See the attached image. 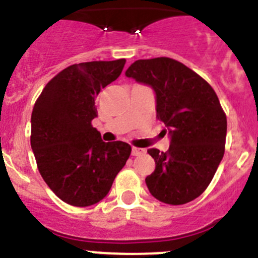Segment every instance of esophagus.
<instances>
[{
  "mask_svg": "<svg viewBox=\"0 0 258 258\" xmlns=\"http://www.w3.org/2000/svg\"><path fill=\"white\" fill-rule=\"evenodd\" d=\"M145 154V149H140V148H132V155L134 156H140Z\"/></svg>",
  "mask_w": 258,
  "mask_h": 258,
  "instance_id": "34e87169",
  "label": "esophagus"
}]
</instances>
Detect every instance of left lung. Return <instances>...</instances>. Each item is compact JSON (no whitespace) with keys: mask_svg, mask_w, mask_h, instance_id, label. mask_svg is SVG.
<instances>
[{"mask_svg":"<svg viewBox=\"0 0 258 258\" xmlns=\"http://www.w3.org/2000/svg\"><path fill=\"white\" fill-rule=\"evenodd\" d=\"M127 78L150 85L156 117L169 128L170 146L149 149L155 170L145 179L150 194L169 205H183L208 188L223 159L227 115L210 84L186 64L168 57L137 59Z\"/></svg>","mask_w":258,"mask_h":258,"instance_id":"8db88e82","label":"left lung"}]
</instances>
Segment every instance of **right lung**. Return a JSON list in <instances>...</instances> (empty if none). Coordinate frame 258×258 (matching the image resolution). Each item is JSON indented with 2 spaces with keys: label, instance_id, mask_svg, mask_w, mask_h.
Here are the masks:
<instances>
[{
  "label": "right lung",
  "instance_id": "right-lung-1",
  "mask_svg": "<svg viewBox=\"0 0 258 258\" xmlns=\"http://www.w3.org/2000/svg\"><path fill=\"white\" fill-rule=\"evenodd\" d=\"M124 63L121 58L71 64L45 85L33 108L30 144L38 170L69 205L85 208L104 199L130 158L128 144L104 143L91 124L96 96Z\"/></svg>",
  "mask_w": 258,
  "mask_h": 258
}]
</instances>
